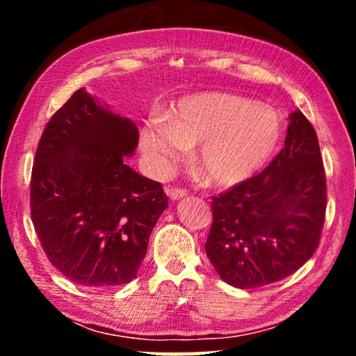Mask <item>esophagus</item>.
<instances>
[{
  "label": "esophagus",
  "instance_id": "1",
  "mask_svg": "<svg viewBox=\"0 0 356 356\" xmlns=\"http://www.w3.org/2000/svg\"><path fill=\"white\" fill-rule=\"evenodd\" d=\"M165 191H166V195L171 197V200H180V197H184V196H186V190H184V188H177V186H166L165 188Z\"/></svg>",
  "mask_w": 356,
  "mask_h": 356
}]
</instances>
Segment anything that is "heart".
<instances>
[{
    "instance_id": "obj_1",
    "label": "heart",
    "mask_w": 356,
    "mask_h": 356,
    "mask_svg": "<svg viewBox=\"0 0 356 356\" xmlns=\"http://www.w3.org/2000/svg\"><path fill=\"white\" fill-rule=\"evenodd\" d=\"M281 119L268 106L234 94L210 92L182 100L170 119L141 131V146L156 171L166 172L200 146L196 166L206 182L231 186L256 174L273 155Z\"/></svg>"
}]
</instances>
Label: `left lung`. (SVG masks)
<instances>
[{"instance_id": "1", "label": "left lung", "mask_w": 356, "mask_h": 356, "mask_svg": "<svg viewBox=\"0 0 356 356\" xmlns=\"http://www.w3.org/2000/svg\"><path fill=\"white\" fill-rule=\"evenodd\" d=\"M327 210V177L316 130L291 114L282 147L262 172L212 196L206 252L238 289L284 280L314 254Z\"/></svg>"}]
</instances>
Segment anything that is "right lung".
I'll list each match as a JSON object with an SVG mask.
<instances>
[{"label":"right lung","instance_id":"add662e5","mask_svg":"<svg viewBox=\"0 0 356 356\" xmlns=\"http://www.w3.org/2000/svg\"><path fill=\"white\" fill-rule=\"evenodd\" d=\"M138 127L78 89L48 120L31 172V220L48 261L75 284L136 278L168 196L127 165Z\"/></svg>","mask_w":356,"mask_h":356}]
</instances>
